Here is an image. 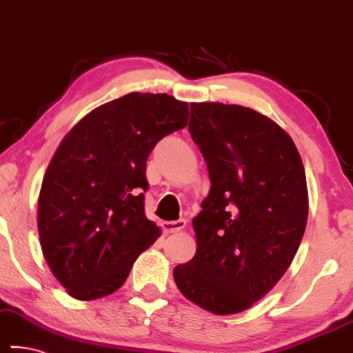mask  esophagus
Masks as SVG:
<instances>
[{
	"mask_svg": "<svg viewBox=\"0 0 353 353\" xmlns=\"http://www.w3.org/2000/svg\"><path fill=\"white\" fill-rule=\"evenodd\" d=\"M186 226V219H176V221H164L162 223V229H164L165 234H172V232H178L181 229H185Z\"/></svg>",
	"mask_w": 353,
	"mask_h": 353,
	"instance_id": "1",
	"label": "esophagus"
}]
</instances>
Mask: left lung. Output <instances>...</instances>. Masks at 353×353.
I'll list each match as a JSON object with an SVG mask.
<instances>
[{
  "mask_svg": "<svg viewBox=\"0 0 353 353\" xmlns=\"http://www.w3.org/2000/svg\"><path fill=\"white\" fill-rule=\"evenodd\" d=\"M188 127L212 186L192 219L197 252L173 279L202 309L237 314L274 288L298 252L309 213L304 165L287 132L252 108L191 103Z\"/></svg>",
  "mask_w": 353,
  "mask_h": 353,
  "instance_id": "8db88e82",
  "label": "left lung"
}]
</instances>
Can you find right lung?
<instances>
[{"instance_id": "right-lung-1", "label": "right lung", "mask_w": 353, "mask_h": 353, "mask_svg": "<svg viewBox=\"0 0 353 353\" xmlns=\"http://www.w3.org/2000/svg\"><path fill=\"white\" fill-rule=\"evenodd\" d=\"M188 124V103L167 94H127L79 121L46 170L38 201L43 254L76 299L122 287L159 237L145 214L146 159Z\"/></svg>"}]
</instances>
